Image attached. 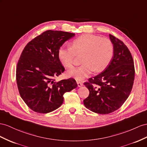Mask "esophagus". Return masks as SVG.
<instances>
[{"mask_svg": "<svg viewBox=\"0 0 147 147\" xmlns=\"http://www.w3.org/2000/svg\"><path fill=\"white\" fill-rule=\"evenodd\" d=\"M77 84H78V87H81L82 86H83V82L81 81H77Z\"/></svg>", "mask_w": 147, "mask_h": 147, "instance_id": "1", "label": "esophagus"}]
</instances>
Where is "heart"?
Wrapping results in <instances>:
<instances>
[{
  "instance_id": "1",
  "label": "heart",
  "mask_w": 147,
  "mask_h": 147,
  "mask_svg": "<svg viewBox=\"0 0 147 147\" xmlns=\"http://www.w3.org/2000/svg\"><path fill=\"white\" fill-rule=\"evenodd\" d=\"M83 54L82 65L67 72L68 77L82 80L93 71L100 73L109 65L114 54V47L111 40L91 34L82 35L74 39L71 47H61L58 56L59 61L67 68L74 66L76 55Z\"/></svg>"
}]
</instances>
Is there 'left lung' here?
I'll return each mask as SVG.
<instances>
[{
  "instance_id": "1",
  "label": "left lung",
  "mask_w": 147,
  "mask_h": 147,
  "mask_svg": "<svg viewBox=\"0 0 147 147\" xmlns=\"http://www.w3.org/2000/svg\"><path fill=\"white\" fill-rule=\"evenodd\" d=\"M114 54L109 66L102 73L89 79L84 85L89 95L83 101L85 107L100 114L117 110L129 96L135 78L134 59L121 40L109 35Z\"/></svg>"
}]
</instances>
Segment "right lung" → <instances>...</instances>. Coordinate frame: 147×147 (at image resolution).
<instances>
[{
	"mask_svg": "<svg viewBox=\"0 0 147 147\" xmlns=\"http://www.w3.org/2000/svg\"><path fill=\"white\" fill-rule=\"evenodd\" d=\"M74 33L47 30L27 43L18 60L16 80L22 99L37 113L47 114L63 102V94L77 88L73 78L55 82L65 71L58 52Z\"/></svg>",
	"mask_w": 147,
	"mask_h": 147,
	"instance_id": "1",
	"label": "right lung"
}]
</instances>
